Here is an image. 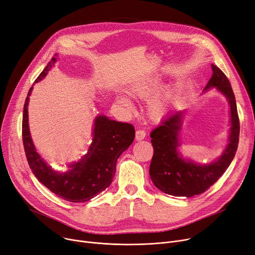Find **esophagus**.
<instances>
[{
  "mask_svg": "<svg viewBox=\"0 0 255 255\" xmlns=\"http://www.w3.org/2000/svg\"><path fill=\"white\" fill-rule=\"evenodd\" d=\"M145 135H146L145 131L139 129V130L136 131V133H135V139H136V140H142L145 137Z\"/></svg>",
  "mask_w": 255,
  "mask_h": 255,
  "instance_id": "esophagus-1",
  "label": "esophagus"
}]
</instances>
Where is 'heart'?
Returning a JSON list of instances; mask_svg holds the SVG:
<instances>
[{
  "instance_id": "heart-1",
  "label": "heart",
  "mask_w": 255,
  "mask_h": 255,
  "mask_svg": "<svg viewBox=\"0 0 255 255\" xmlns=\"http://www.w3.org/2000/svg\"><path fill=\"white\" fill-rule=\"evenodd\" d=\"M159 86H160V81L158 79H150L146 81L136 82L130 85L128 88V93L133 96L145 98L154 94L156 90L159 88ZM116 99L118 104H120L122 106H129L128 98L123 94L117 95ZM167 108L168 107H167L166 101H164V99L162 98L157 97L152 99L148 104L147 110L151 118L159 119L162 116H164V114L167 111Z\"/></svg>"
}]
</instances>
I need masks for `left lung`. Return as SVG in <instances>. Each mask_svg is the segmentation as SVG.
Segmentation results:
<instances>
[{
    "mask_svg": "<svg viewBox=\"0 0 255 255\" xmlns=\"http://www.w3.org/2000/svg\"><path fill=\"white\" fill-rule=\"evenodd\" d=\"M212 77L204 91L215 88L226 96L230 105L229 143L222 156L209 164H198L184 159L179 152L180 130L183 112L174 111L168 115L161 125L150 133L154 147L149 166V176L157 188L165 194L175 197H194L207 191L222 176L232 163L239 143L240 122L235 94L227 76L214 64Z\"/></svg>",
    "mask_w": 255,
    "mask_h": 255,
    "instance_id": "1",
    "label": "left lung"
}]
</instances>
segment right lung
Returning a JSON list of instances; mask_svg holds the SVG:
<instances>
[{
	"label": "right lung",
	"instance_id": "1",
	"mask_svg": "<svg viewBox=\"0 0 255 255\" xmlns=\"http://www.w3.org/2000/svg\"><path fill=\"white\" fill-rule=\"evenodd\" d=\"M57 61V54L50 60L35 83L46 77ZM32 87L29 89L22 118V140L29 168L38 180L59 198L74 202H86L105 191L116 173L118 158L133 142L134 127L129 123L111 120L107 116H97L94 120L92 142L80 161L69 165V170L56 171L39 155L32 142L27 107Z\"/></svg>",
	"mask_w": 255,
	"mask_h": 255
}]
</instances>
